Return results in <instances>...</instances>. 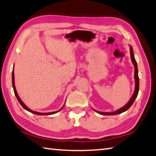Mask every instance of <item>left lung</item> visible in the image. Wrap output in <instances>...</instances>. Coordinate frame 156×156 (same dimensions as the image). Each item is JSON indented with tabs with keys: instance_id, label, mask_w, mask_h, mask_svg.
<instances>
[{
	"instance_id": "8db88e82",
	"label": "left lung",
	"mask_w": 156,
	"mask_h": 156,
	"mask_svg": "<svg viewBox=\"0 0 156 156\" xmlns=\"http://www.w3.org/2000/svg\"><path fill=\"white\" fill-rule=\"evenodd\" d=\"M129 48H130V56H131V60H132L133 65H134V80H135L134 92V93H133V95L131 97V98H130V100H129L128 102H127L125 106H123L122 108H119V109L115 110V111H114V112H100V111H98V110H95V109H93L94 111L97 112L98 113H99V114L102 115H115L121 114V113L126 111V110H127L129 108L130 106H131L133 104V103H134L135 99L137 97L138 90H139V78H138V67H137L136 61L135 58H134V52H133L132 47L130 46Z\"/></svg>"
}]
</instances>
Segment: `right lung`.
Instances as JSON below:
<instances>
[{
    "label": "right lung",
    "mask_w": 156,
    "mask_h": 156,
    "mask_svg": "<svg viewBox=\"0 0 156 156\" xmlns=\"http://www.w3.org/2000/svg\"><path fill=\"white\" fill-rule=\"evenodd\" d=\"M14 67V66H13ZM12 84H13V90H14V93H15V95L16 96L17 99H18V100L19 101V103L21 104V106L24 108L25 110H27V111L30 112L31 113H33V114H35V115H53V114H55V113L58 112V111H60L62 109H63V108L64 107L65 104L63 106V107L61 108L60 110H57V111H55V112H46V113H43V112H36V111H34V110H30V108H29L26 105H25V104L23 102V101H22V100L20 99V98L19 97V95L18 94V93H17V90L16 89V86H15V81H14V72H13V69L12 71Z\"/></svg>",
    "instance_id": "add662e5"
}]
</instances>
